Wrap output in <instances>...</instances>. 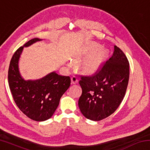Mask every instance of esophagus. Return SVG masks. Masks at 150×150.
I'll list each match as a JSON object with an SVG mask.
<instances>
[{
  "label": "esophagus",
  "mask_w": 150,
  "mask_h": 150,
  "mask_svg": "<svg viewBox=\"0 0 150 150\" xmlns=\"http://www.w3.org/2000/svg\"><path fill=\"white\" fill-rule=\"evenodd\" d=\"M71 80L72 84H77V83H78V78L76 76H73Z\"/></svg>",
  "instance_id": "obj_1"
}]
</instances>
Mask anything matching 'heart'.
Masks as SVG:
<instances>
[{
  "label": "heart",
  "mask_w": 150,
  "mask_h": 150,
  "mask_svg": "<svg viewBox=\"0 0 150 150\" xmlns=\"http://www.w3.org/2000/svg\"><path fill=\"white\" fill-rule=\"evenodd\" d=\"M98 47L97 44H91L85 50V52L93 51L81 62V68L85 73H96L102 67L106 56V51L104 48L96 50Z\"/></svg>",
  "instance_id": "b5f03b06"
}]
</instances>
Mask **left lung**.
I'll return each instance as SVG.
<instances>
[{"instance_id": "obj_1", "label": "left lung", "mask_w": 150, "mask_h": 150, "mask_svg": "<svg viewBox=\"0 0 150 150\" xmlns=\"http://www.w3.org/2000/svg\"><path fill=\"white\" fill-rule=\"evenodd\" d=\"M129 75L128 59L115 45L112 56L99 72L91 77H81L82 95L78 105L83 115L98 121L115 112L125 95Z\"/></svg>"}]
</instances>
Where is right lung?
<instances>
[{
    "label": "right lung",
    "mask_w": 150,
    "mask_h": 150,
    "mask_svg": "<svg viewBox=\"0 0 150 150\" xmlns=\"http://www.w3.org/2000/svg\"><path fill=\"white\" fill-rule=\"evenodd\" d=\"M42 39H32L17 50L12 56L8 69V83L18 107L32 120L42 122L54 115L60 98L69 88V76L58 75L55 71L38 79H24L19 70V61L24 47H29Z\"/></svg>",
    "instance_id": "add662e5"
}]
</instances>
